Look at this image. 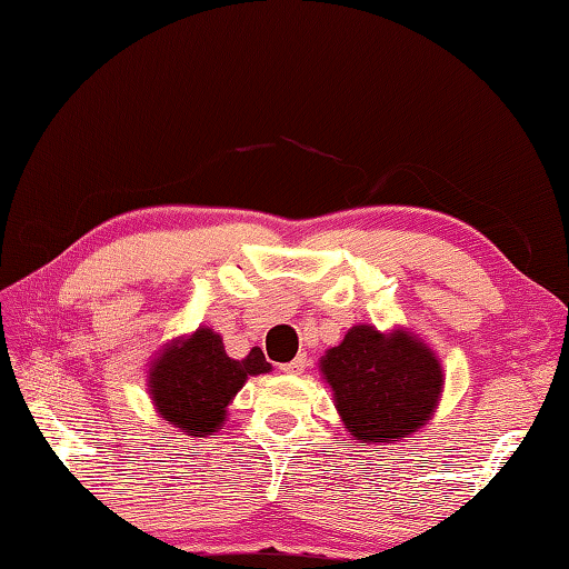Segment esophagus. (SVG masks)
Masks as SVG:
<instances>
[{"label":"esophagus","mask_w":569,"mask_h":569,"mask_svg":"<svg viewBox=\"0 0 569 569\" xmlns=\"http://www.w3.org/2000/svg\"><path fill=\"white\" fill-rule=\"evenodd\" d=\"M306 369H308V355H298L293 361L281 365V371H286V373H303Z\"/></svg>","instance_id":"esophagus-1"}]
</instances>
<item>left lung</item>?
<instances>
[{"instance_id":"1","label":"left lung","mask_w":569,"mask_h":569,"mask_svg":"<svg viewBox=\"0 0 569 569\" xmlns=\"http://www.w3.org/2000/svg\"><path fill=\"white\" fill-rule=\"evenodd\" d=\"M347 432L365 445H391L432 418L442 393V367L408 330L379 332L355 325L320 359Z\"/></svg>"}]
</instances>
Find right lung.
<instances>
[{
  "label": "right lung",
  "instance_id": "obj_1",
  "mask_svg": "<svg viewBox=\"0 0 569 569\" xmlns=\"http://www.w3.org/2000/svg\"><path fill=\"white\" fill-rule=\"evenodd\" d=\"M271 371L259 347L244 359L227 357L222 337L198 328L168 342L149 369V393L156 413L192 438L222 428L227 406L249 377Z\"/></svg>",
  "mask_w": 569,
  "mask_h": 569
}]
</instances>
